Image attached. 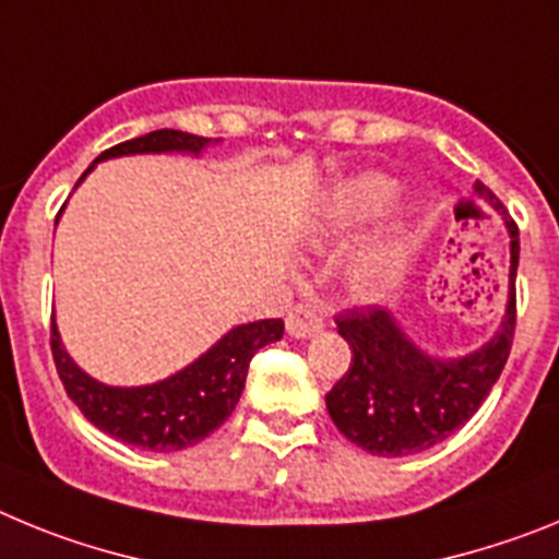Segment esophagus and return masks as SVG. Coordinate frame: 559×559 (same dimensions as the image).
Returning a JSON list of instances; mask_svg holds the SVG:
<instances>
[{
	"instance_id": "esophagus-1",
	"label": "esophagus",
	"mask_w": 559,
	"mask_h": 559,
	"mask_svg": "<svg viewBox=\"0 0 559 559\" xmlns=\"http://www.w3.org/2000/svg\"><path fill=\"white\" fill-rule=\"evenodd\" d=\"M285 328H288L290 338H310V335L324 328V322L310 305H296V308H290L288 319H285Z\"/></svg>"
}]
</instances>
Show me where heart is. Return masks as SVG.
<instances>
[{"instance_id":"obj_1","label":"heart","mask_w":559,"mask_h":559,"mask_svg":"<svg viewBox=\"0 0 559 559\" xmlns=\"http://www.w3.org/2000/svg\"><path fill=\"white\" fill-rule=\"evenodd\" d=\"M397 195V187L386 176L378 173H367V176H355V179L344 181L335 187L330 195L328 210H324L322 229L328 235H338V231L358 229L360 224L378 218L380 212L386 210ZM403 260V240H400L397 229H386L374 235L369 243L360 246L349 260V280L358 290L378 288L389 274Z\"/></svg>"}]
</instances>
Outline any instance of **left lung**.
Returning <instances> with one entry per match:
<instances>
[{
  "label": "left lung",
  "instance_id": "1",
  "mask_svg": "<svg viewBox=\"0 0 559 559\" xmlns=\"http://www.w3.org/2000/svg\"><path fill=\"white\" fill-rule=\"evenodd\" d=\"M478 195L490 201L510 229V296L501 328L481 349L464 358L428 355L403 333L380 305L355 308L335 319L338 335L353 349V364L328 392V412L353 445L374 456H408L433 448L464 426L496 386L515 338L518 226L484 185Z\"/></svg>",
  "mask_w": 559,
  "mask_h": 559
}]
</instances>
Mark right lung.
Masks as SVG:
<instances>
[{
	"label": "right lung",
	"instance_id": "1",
	"mask_svg": "<svg viewBox=\"0 0 559 559\" xmlns=\"http://www.w3.org/2000/svg\"><path fill=\"white\" fill-rule=\"evenodd\" d=\"M212 140L195 133L151 131L136 140L108 147L95 159H114L131 153H192L199 156ZM95 165L83 173L78 185L86 179ZM58 224V221H56ZM283 319H263L231 328L218 344H212L201 358L170 378L151 383V386H106L92 374L83 372L61 344V333L52 319V358H56L58 378L72 397L83 417L100 428L108 437L136 445L142 451L170 453L190 448L210 437L226 417L235 412L237 400L243 394L246 374L257 349L283 338Z\"/></svg>",
	"mask_w": 559,
	"mask_h": 559
}]
</instances>
